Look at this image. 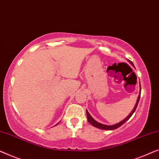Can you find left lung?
Wrapping results in <instances>:
<instances>
[{"label": "left lung", "mask_w": 159, "mask_h": 159, "mask_svg": "<svg viewBox=\"0 0 159 159\" xmlns=\"http://www.w3.org/2000/svg\"><path fill=\"white\" fill-rule=\"evenodd\" d=\"M128 61L129 62V63H130L132 66H134V65L133 63V62L130 61V60H128ZM140 92H141V87H140V94L139 96H138V100H137V102H136V104L135 107H134L133 110L131 111V113L129 114V115L127 116V117L125 118V119L124 120H122V121H121L120 122H119V123L117 124H115L114 125H103V124H101V123H99V122L96 121V120H94L93 119L92 117H91V116L90 115V114L89 113V111L86 110V115H87V120H88V122L90 123L91 125H92L93 126H94L96 127H97V128L99 129H106V130H112V129H117L118 128V127L121 126L122 125H123L125 122H127V120H128L129 118H130V117L132 115H133V114L135 112V109L136 108H137V106L138 104V102H139V100H140Z\"/></svg>", "instance_id": "1"}]
</instances>
